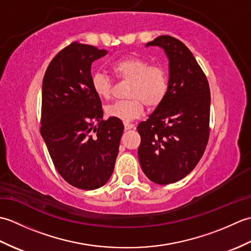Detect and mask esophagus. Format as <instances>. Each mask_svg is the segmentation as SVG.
Here are the masks:
<instances>
[{
  "mask_svg": "<svg viewBox=\"0 0 251 251\" xmlns=\"http://www.w3.org/2000/svg\"><path fill=\"white\" fill-rule=\"evenodd\" d=\"M124 127H125L126 130H128V129L134 128V124H131V123H128V122H125L124 123Z\"/></svg>",
  "mask_w": 251,
  "mask_h": 251,
  "instance_id": "1",
  "label": "esophagus"
}]
</instances>
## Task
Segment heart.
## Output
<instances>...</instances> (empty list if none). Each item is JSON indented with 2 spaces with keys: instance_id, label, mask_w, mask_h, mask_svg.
Listing matches in <instances>:
<instances>
[{
  "instance_id": "1",
  "label": "heart",
  "mask_w": 251,
  "mask_h": 251,
  "mask_svg": "<svg viewBox=\"0 0 251 251\" xmlns=\"http://www.w3.org/2000/svg\"><path fill=\"white\" fill-rule=\"evenodd\" d=\"M111 69L120 81L129 82L127 86L129 99L106 105L108 116L128 122L139 117L145 105L155 109L163 102L168 88L167 73L163 67L150 65L140 57L129 56L114 62ZM92 87L95 94L102 99H109L113 93V82L102 73L94 74Z\"/></svg>"
}]
</instances>
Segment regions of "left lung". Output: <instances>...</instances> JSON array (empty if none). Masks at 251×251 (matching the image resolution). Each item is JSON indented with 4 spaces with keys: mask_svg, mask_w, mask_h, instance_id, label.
I'll use <instances>...</instances> for the list:
<instances>
[{
    "mask_svg": "<svg viewBox=\"0 0 251 251\" xmlns=\"http://www.w3.org/2000/svg\"><path fill=\"white\" fill-rule=\"evenodd\" d=\"M164 49L169 81L163 102L137 130L143 173L157 184L183 179L195 168L209 139L210 89L204 71L182 42L161 35L147 46Z\"/></svg>",
    "mask_w": 251,
    "mask_h": 251,
    "instance_id": "8db88e82",
    "label": "left lung"
}]
</instances>
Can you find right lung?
Returning a JSON list of instances; mask_svg holds the SVG:
<instances>
[{
  "label": "right lung",
  "mask_w": 251,
  "mask_h": 251,
  "mask_svg": "<svg viewBox=\"0 0 251 251\" xmlns=\"http://www.w3.org/2000/svg\"><path fill=\"white\" fill-rule=\"evenodd\" d=\"M104 55V50L73 42L52 58L42 86L41 135L57 172L82 190L108 182L124 131L122 121L102 120L92 87V63Z\"/></svg>",
  "instance_id": "obj_1"
}]
</instances>
